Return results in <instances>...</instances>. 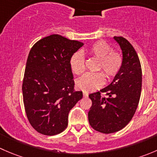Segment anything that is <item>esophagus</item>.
I'll list each match as a JSON object with an SVG mask.
<instances>
[{"label": "esophagus", "instance_id": "34e87169", "mask_svg": "<svg viewBox=\"0 0 157 157\" xmlns=\"http://www.w3.org/2000/svg\"><path fill=\"white\" fill-rule=\"evenodd\" d=\"M83 97L86 98V97H88L89 93H87V92H84V91H83Z\"/></svg>", "mask_w": 157, "mask_h": 157}]
</instances>
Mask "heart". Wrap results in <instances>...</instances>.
Here are the masks:
<instances>
[{"label":"heart","mask_w":157,"mask_h":157,"mask_svg":"<svg viewBox=\"0 0 157 157\" xmlns=\"http://www.w3.org/2000/svg\"><path fill=\"white\" fill-rule=\"evenodd\" d=\"M88 54L99 58L97 70H102L105 77L112 80L121 71L123 58L121 53L112 51V47L104 41H98L88 48ZM71 67L75 74H81L85 71V58L83 54L77 52L71 58ZM104 83V75L101 72H90L83 74L77 80V87L84 92L96 90Z\"/></svg>","instance_id":"1"}]
</instances>
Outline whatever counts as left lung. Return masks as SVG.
Here are the masks:
<instances>
[{
    "instance_id": "8db88e82",
    "label": "left lung",
    "mask_w": 157,
    "mask_h": 157,
    "mask_svg": "<svg viewBox=\"0 0 157 157\" xmlns=\"http://www.w3.org/2000/svg\"><path fill=\"white\" fill-rule=\"evenodd\" d=\"M114 39L122 51V67L108 86L89 95L92 100L89 122L103 134L117 132L127 125L137 110L141 93L142 70L137 52L122 36Z\"/></svg>"
}]
</instances>
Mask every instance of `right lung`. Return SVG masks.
<instances>
[{"label": "right lung", "instance_id": "add662e5", "mask_svg": "<svg viewBox=\"0 0 157 157\" xmlns=\"http://www.w3.org/2000/svg\"><path fill=\"white\" fill-rule=\"evenodd\" d=\"M83 43L51 35L32 47L23 80V97L32 127L44 135L61 133L70 110L83 98L74 90L71 58Z\"/></svg>", "mask_w": 157, "mask_h": 157}]
</instances>
